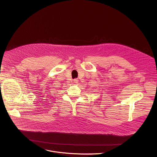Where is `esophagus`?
Listing matches in <instances>:
<instances>
[{
	"instance_id": "esophagus-1",
	"label": "esophagus",
	"mask_w": 157,
	"mask_h": 157,
	"mask_svg": "<svg viewBox=\"0 0 157 157\" xmlns=\"http://www.w3.org/2000/svg\"><path fill=\"white\" fill-rule=\"evenodd\" d=\"M74 82H75V83H78V79H75L74 80Z\"/></svg>"
}]
</instances>
